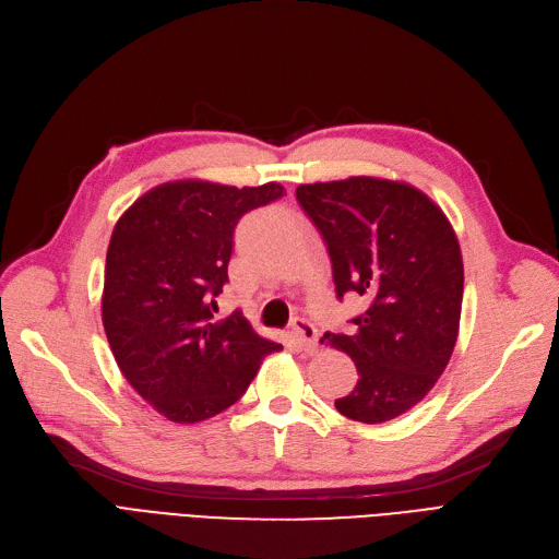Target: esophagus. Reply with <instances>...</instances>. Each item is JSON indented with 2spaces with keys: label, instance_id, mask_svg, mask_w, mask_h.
Segmentation results:
<instances>
[{
  "label": "esophagus",
  "instance_id": "1",
  "mask_svg": "<svg viewBox=\"0 0 559 559\" xmlns=\"http://www.w3.org/2000/svg\"><path fill=\"white\" fill-rule=\"evenodd\" d=\"M293 333H295V340L299 343V347L306 352V354H314L318 352V345H320V333L318 329H314V324L306 318H295L293 322Z\"/></svg>",
  "mask_w": 559,
  "mask_h": 559
}]
</instances>
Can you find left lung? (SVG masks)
<instances>
[{
	"mask_svg": "<svg viewBox=\"0 0 559 559\" xmlns=\"http://www.w3.org/2000/svg\"><path fill=\"white\" fill-rule=\"evenodd\" d=\"M297 201L324 239L337 299L370 301L352 333H324L358 370L335 408L366 425L393 420L431 391L456 343L464 264L454 230L423 191L391 180L301 185Z\"/></svg>",
	"mask_w": 559,
	"mask_h": 559,
	"instance_id": "1",
	"label": "left lung"
}]
</instances>
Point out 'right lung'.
<instances>
[{"label": "right lung", "mask_w": 559, "mask_h": 559, "mask_svg": "<svg viewBox=\"0 0 559 559\" xmlns=\"http://www.w3.org/2000/svg\"><path fill=\"white\" fill-rule=\"evenodd\" d=\"M283 197L276 182H168L116 224L105 333L120 372L164 418L189 425L222 414L247 393L262 358L283 349L260 337L241 310L214 322L239 219Z\"/></svg>", "instance_id": "obj_1"}]
</instances>
